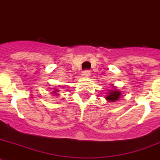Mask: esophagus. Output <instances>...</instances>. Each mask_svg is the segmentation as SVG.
<instances>
[{"label":"esophagus","instance_id":"34e87169","mask_svg":"<svg viewBox=\"0 0 160 160\" xmlns=\"http://www.w3.org/2000/svg\"><path fill=\"white\" fill-rule=\"evenodd\" d=\"M84 78H89L90 75H91V72L89 70H84L82 72V74Z\"/></svg>","mask_w":160,"mask_h":160}]
</instances>
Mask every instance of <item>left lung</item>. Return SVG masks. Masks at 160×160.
Instances as JSON below:
<instances>
[{
	"label": "left lung",
	"mask_w": 160,
	"mask_h": 160,
	"mask_svg": "<svg viewBox=\"0 0 160 160\" xmlns=\"http://www.w3.org/2000/svg\"><path fill=\"white\" fill-rule=\"evenodd\" d=\"M120 96H121V92L119 91H117V90L114 88L113 90H110V92H109V94L107 95L105 99H106L107 101H109V102H115L117 100L120 98Z\"/></svg>",
	"instance_id": "1"
}]
</instances>
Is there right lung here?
<instances>
[{
    "instance_id": "right-lung-1",
    "label": "right lung",
    "mask_w": 160,
    "mask_h": 160,
    "mask_svg": "<svg viewBox=\"0 0 160 160\" xmlns=\"http://www.w3.org/2000/svg\"><path fill=\"white\" fill-rule=\"evenodd\" d=\"M58 92V90H55V91H54V92H53V93H54V94H57V93H56V92Z\"/></svg>"
}]
</instances>
